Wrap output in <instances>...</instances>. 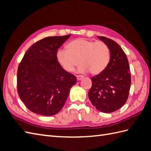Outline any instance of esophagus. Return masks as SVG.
Returning <instances> with one entry per match:
<instances>
[{
    "label": "esophagus",
    "instance_id": "34e87169",
    "mask_svg": "<svg viewBox=\"0 0 151 151\" xmlns=\"http://www.w3.org/2000/svg\"><path fill=\"white\" fill-rule=\"evenodd\" d=\"M83 75H76V78L78 80H82V78H83Z\"/></svg>",
    "mask_w": 151,
    "mask_h": 151
}]
</instances>
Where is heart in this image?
<instances>
[{"instance_id":"obj_1","label":"heart","mask_w":151,"mask_h":151,"mask_svg":"<svg viewBox=\"0 0 151 151\" xmlns=\"http://www.w3.org/2000/svg\"><path fill=\"white\" fill-rule=\"evenodd\" d=\"M57 60L65 71L72 72L80 64L78 71H90L92 75H99L107 68L111 59L108 45L103 42L77 38L67 45L66 50L57 52Z\"/></svg>"}]
</instances>
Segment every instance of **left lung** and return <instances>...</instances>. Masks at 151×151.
Here are the masks:
<instances>
[{
	"instance_id": "left-lung-1",
	"label": "left lung",
	"mask_w": 151,
	"mask_h": 151,
	"mask_svg": "<svg viewBox=\"0 0 151 151\" xmlns=\"http://www.w3.org/2000/svg\"><path fill=\"white\" fill-rule=\"evenodd\" d=\"M98 38L108 45L111 59L102 73L91 78L88 96L96 109L110 113L121 108L127 100L131 83L130 69L127 56L120 45L107 37Z\"/></svg>"
}]
</instances>
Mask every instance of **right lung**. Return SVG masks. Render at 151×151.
<instances>
[{
	"mask_svg": "<svg viewBox=\"0 0 151 151\" xmlns=\"http://www.w3.org/2000/svg\"><path fill=\"white\" fill-rule=\"evenodd\" d=\"M71 35L48 37L33 44L17 70V92L26 107L43 116L57 114L64 106L76 76L62 68L57 55Z\"/></svg>",
	"mask_w": 151,
	"mask_h": 151,
	"instance_id": "1",
	"label": "right lung"
}]
</instances>
